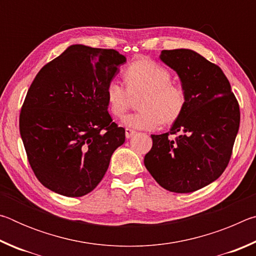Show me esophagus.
<instances>
[{
	"mask_svg": "<svg viewBox=\"0 0 256 256\" xmlns=\"http://www.w3.org/2000/svg\"><path fill=\"white\" fill-rule=\"evenodd\" d=\"M136 132L134 131V130H132V128H125V136H126L128 138H130L131 136H133L134 134H136Z\"/></svg>",
	"mask_w": 256,
	"mask_h": 256,
	"instance_id": "1",
	"label": "esophagus"
}]
</instances>
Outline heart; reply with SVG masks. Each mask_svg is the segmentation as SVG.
<instances>
[{"label":"heart","mask_w":256,"mask_h":256,"mask_svg":"<svg viewBox=\"0 0 256 256\" xmlns=\"http://www.w3.org/2000/svg\"><path fill=\"white\" fill-rule=\"evenodd\" d=\"M126 86L112 80L106 86V100L115 118H122L133 98H140V112L128 115L123 124L138 130H154L172 124L183 114L188 94L182 84L172 82V73L151 60H136L123 70Z\"/></svg>","instance_id":"1"}]
</instances>
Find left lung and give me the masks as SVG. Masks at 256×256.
<instances>
[{
  "label": "left lung",
  "instance_id": "obj_1",
  "mask_svg": "<svg viewBox=\"0 0 256 256\" xmlns=\"http://www.w3.org/2000/svg\"><path fill=\"white\" fill-rule=\"evenodd\" d=\"M160 60L177 72L188 104L170 132L151 136L144 166L162 188L194 192L228 166L240 128V105L222 68L196 52L162 50Z\"/></svg>",
  "mask_w": 256,
  "mask_h": 256
}]
</instances>
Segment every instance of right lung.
Masks as SVG:
<instances>
[{
  "mask_svg": "<svg viewBox=\"0 0 256 256\" xmlns=\"http://www.w3.org/2000/svg\"><path fill=\"white\" fill-rule=\"evenodd\" d=\"M125 62L115 50L73 45L34 79L19 128L30 167L45 188L78 198L100 183L125 141L106 100V86Z\"/></svg>",
  "mask_w": 256,
  "mask_h": 256,
  "instance_id": "add662e5",
  "label": "right lung"
}]
</instances>
